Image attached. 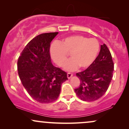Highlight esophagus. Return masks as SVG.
Listing matches in <instances>:
<instances>
[{
  "label": "esophagus",
  "mask_w": 129,
  "mask_h": 129,
  "mask_svg": "<svg viewBox=\"0 0 129 129\" xmlns=\"http://www.w3.org/2000/svg\"><path fill=\"white\" fill-rule=\"evenodd\" d=\"M73 76V74L72 73H67V78L68 79H70Z\"/></svg>",
  "instance_id": "34e87169"
}]
</instances>
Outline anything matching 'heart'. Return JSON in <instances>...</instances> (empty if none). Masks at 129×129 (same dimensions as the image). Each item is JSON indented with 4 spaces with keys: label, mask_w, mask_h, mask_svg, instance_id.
<instances>
[{
    "label": "heart",
    "mask_w": 129,
    "mask_h": 129,
    "mask_svg": "<svg viewBox=\"0 0 129 129\" xmlns=\"http://www.w3.org/2000/svg\"><path fill=\"white\" fill-rule=\"evenodd\" d=\"M100 50L98 41L94 38L88 39L81 35L65 38L50 48V56L57 66L62 67L66 62L67 54L71 59L65 64V70L73 71L78 67L85 69L89 67L96 58Z\"/></svg>",
    "instance_id": "heart-1"
}]
</instances>
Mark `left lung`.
Returning <instances> with one entry per match:
<instances>
[{
    "instance_id": "1",
    "label": "left lung",
    "mask_w": 129,
    "mask_h": 129,
    "mask_svg": "<svg viewBox=\"0 0 129 129\" xmlns=\"http://www.w3.org/2000/svg\"><path fill=\"white\" fill-rule=\"evenodd\" d=\"M113 70L111 53L104 44L94 62L83 72L76 73L80 81L79 86L75 89L78 97L90 102L103 96L112 81Z\"/></svg>"
}]
</instances>
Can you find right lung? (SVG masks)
<instances>
[{
    "label": "right lung",
    "mask_w": 129,
    "mask_h": 129,
    "mask_svg": "<svg viewBox=\"0 0 129 129\" xmlns=\"http://www.w3.org/2000/svg\"><path fill=\"white\" fill-rule=\"evenodd\" d=\"M58 32L43 33L28 43L17 60L22 85L30 96L40 103H50L59 97L67 73L51 63L50 43Z\"/></svg>",
    "instance_id": "1"
}]
</instances>
